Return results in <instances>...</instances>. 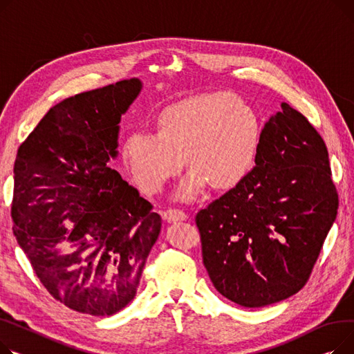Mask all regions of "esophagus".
Listing matches in <instances>:
<instances>
[{"mask_svg": "<svg viewBox=\"0 0 354 354\" xmlns=\"http://www.w3.org/2000/svg\"><path fill=\"white\" fill-rule=\"evenodd\" d=\"M164 217L169 221H178V220H187L189 216H187L185 212L176 209V207H170V209L164 213Z\"/></svg>", "mask_w": 354, "mask_h": 354, "instance_id": "obj_1", "label": "esophagus"}]
</instances>
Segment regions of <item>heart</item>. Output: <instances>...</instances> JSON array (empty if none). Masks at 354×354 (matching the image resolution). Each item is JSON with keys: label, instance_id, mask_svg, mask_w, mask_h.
Here are the masks:
<instances>
[{"label": "heart", "instance_id": "b5f03b06", "mask_svg": "<svg viewBox=\"0 0 354 354\" xmlns=\"http://www.w3.org/2000/svg\"><path fill=\"white\" fill-rule=\"evenodd\" d=\"M160 131L131 133L122 156L136 181L157 193L184 167L194 169L178 197L189 200L212 181L217 189L239 184L254 169L261 129L256 113L232 93H204L171 104L160 115Z\"/></svg>", "mask_w": 354, "mask_h": 354}]
</instances>
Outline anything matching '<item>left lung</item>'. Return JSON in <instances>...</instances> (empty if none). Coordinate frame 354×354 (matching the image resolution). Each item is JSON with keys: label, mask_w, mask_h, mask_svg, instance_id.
<instances>
[{"label": "left lung", "mask_w": 354, "mask_h": 354, "mask_svg": "<svg viewBox=\"0 0 354 354\" xmlns=\"http://www.w3.org/2000/svg\"><path fill=\"white\" fill-rule=\"evenodd\" d=\"M337 209L322 136L281 102L261 130L256 167L196 214L214 287L244 307L296 295L313 272Z\"/></svg>", "instance_id": "left-lung-1"}]
</instances>
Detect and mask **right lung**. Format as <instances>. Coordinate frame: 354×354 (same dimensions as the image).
I'll return each instance as SVG.
<instances>
[{
    "label": "right lung",
    "mask_w": 354,
    "mask_h": 354,
    "mask_svg": "<svg viewBox=\"0 0 354 354\" xmlns=\"http://www.w3.org/2000/svg\"><path fill=\"white\" fill-rule=\"evenodd\" d=\"M140 90L129 78L61 101L17 151L14 236L53 299L78 313L126 307L161 230L153 204L107 165Z\"/></svg>",
    "instance_id": "right-lung-1"
}]
</instances>
